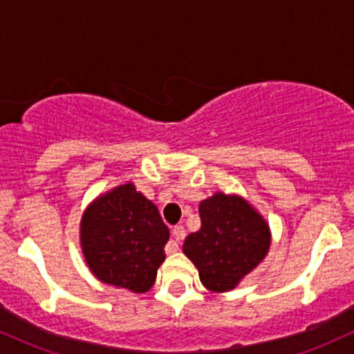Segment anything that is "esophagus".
I'll list each match as a JSON object with an SVG mask.
<instances>
[{
  "mask_svg": "<svg viewBox=\"0 0 354 354\" xmlns=\"http://www.w3.org/2000/svg\"><path fill=\"white\" fill-rule=\"evenodd\" d=\"M171 233H173L174 243H171V245L168 246V253H174V251L178 250V245H180V243H181V239L186 236V231H185V228H183L181 225L174 226V228L171 230Z\"/></svg>",
  "mask_w": 354,
  "mask_h": 354,
  "instance_id": "1",
  "label": "esophagus"
}]
</instances>
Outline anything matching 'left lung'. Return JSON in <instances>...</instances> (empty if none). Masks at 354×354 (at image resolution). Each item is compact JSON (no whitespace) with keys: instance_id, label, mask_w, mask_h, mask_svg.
<instances>
[{"instance_id":"left-lung-1","label":"left lung","mask_w":354,"mask_h":354,"mask_svg":"<svg viewBox=\"0 0 354 354\" xmlns=\"http://www.w3.org/2000/svg\"><path fill=\"white\" fill-rule=\"evenodd\" d=\"M200 216L201 228L186 236L183 253L206 290H234L270 251V225L245 198L221 191L200 203Z\"/></svg>"}]
</instances>
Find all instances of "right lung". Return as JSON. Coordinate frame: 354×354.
<instances>
[{
    "instance_id": "right-lung-1",
    "label": "right lung",
    "mask_w": 354,
    "mask_h": 354,
    "mask_svg": "<svg viewBox=\"0 0 354 354\" xmlns=\"http://www.w3.org/2000/svg\"><path fill=\"white\" fill-rule=\"evenodd\" d=\"M169 230L156 205L133 183L95 198L80 223L84 261L101 283L146 293L165 261Z\"/></svg>"
}]
</instances>
